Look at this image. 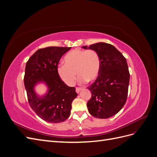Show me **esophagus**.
Wrapping results in <instances>:
<instances>
[{
    "instance_id": "obj_1",
    "label": "esophagus",
    "mask_w": 157,
    "mask_h": 157,
    "mask_svg": "<svg viewBox=\"0 0 157 157\" xmlns=\"http://www.w3.org/2000/svg\"><path fill=\"white\" fill-rule=\"evenodd\" d=\"M82 90V88H79V87H77L76 88V92H77V93H79L80 91H81Z\"/></svg>"
}]
</instances>
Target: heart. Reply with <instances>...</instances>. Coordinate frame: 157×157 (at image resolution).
Listing matches in <instances>:
<instances>
[{"mask_svg": "<svg viewBox=\"0 0 157 157\" xmlns=\"http://www.w3.org/2000/svg\"><path fill=\"white\" fill-rule=\"evenodd\" d=\"M65 64H59L57 72L59 78L68 86H73L77 78V72L81 83L93 82L99 76L101 59L98 52L93 50H73L65 56Z\"/></svg>", "mask_w": 157, "mask_h": 157, "instance_id": "obj_1", "label": "heart"}]
</instances>
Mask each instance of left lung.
<instances>
[{
    "label": "left lung",
    "mask_w": 157,
    "mask_h": 157,
    "mask_svg": "<svg viewBox=\"0 0 157 157\" xmlns=\"http://www.w3.org/2000/svg\"><path fill=\"white\" fill-rule=\"evenodd\" d=\"M82 48L97 52L101 59L99 77L88 88L92 93L88 111L98 118H110L121 111L127 99L130 73L126 59L115 46L105 42Z\"/></svg>",
    "instance_id": "left-lung-1"
}]
</instances>
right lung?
Listing matches in <instances>:
<instances>
[{
	"label": "right lung",
	"mask_w": 157,
	"mask_h": 157,
	"mask_svg": "<svg viewBox=\"0 0 157 157\" xmlns=\"http://www.w3.org/2000/svg\"><path fill=\"white\" fill-rule=\"evenodd\" d=\"M71 47L50 46L38 50L27 61L24 85L28 102L36 115L50 123H59L71 115V103L77 96L75 87H69L59 78L57 68L61 57ZM44 83L48 90L42 97L34 88Z\"/></svg>",
	"instance_id": "add662e5"
}]
</instances>
